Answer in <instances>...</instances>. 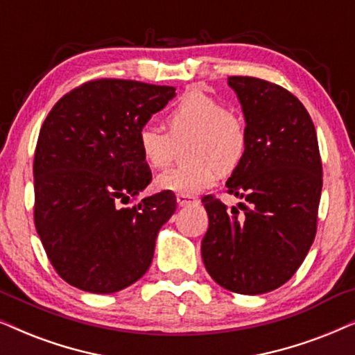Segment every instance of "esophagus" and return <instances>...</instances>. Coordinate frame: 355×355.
<instances>
[{
    "label": "esophagus",
    "instance_id": "obj_1",
    "mask_svg": "<svg viewBox=\"0 0 355 355\" xmlns=\"http://www.w3.org/2000/svg\"><path fill=\"white\" fill-rule=\"evenodd\" d=\"M178 204L181 207H191V205H197L199 204V199H196V197H189V196H181L179 194L176 197Z\"/></svg>",
    "mask_w": 355,
    "mask_h": 355
}]
</instances>
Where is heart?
<instances>
[{"mask_svg": "<svg viewBox=\"0 0 355 355\" xmlns=\"http://www.w3.org/2000/svg\"><path fill=\"white\" fill-rule=\"evenodd\" d=\"M168 132L144 125L137 133L141 158L151 168L171 163L178 144H187L191 163L161 173L155 179L158 191L196 196L217 182L218 174L232 173L248 150V128L241 117L200 87L187 89L166 114Z\"/></svg>", "mask_w": 355, "mask_h": 355, "instance_id": "obj_1", "label": "heart"}]
</instances>
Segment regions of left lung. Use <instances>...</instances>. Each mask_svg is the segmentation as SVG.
I'll return each instance as SVG.
<instances>
[{"label": "left lung", "instance_id": "1", "mask_svg": "<svg viewBox=\"0 0 355 355\" xmlns=\"http://www.w3.org/2000/svg\"><path fill=\"white\" fill-rule=\"evenodd\" d=\"M248 128V150L228 178V194L245 215L214 196L202 199L209 230L202 239L207 272L223 288L259 295L297 272L316 234L323 187L318 138L305 105L274 83L230 76Z\"/></svg>", "mask_w": 355, "mask_h": 355}]
</instances>
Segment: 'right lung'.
<instances>
[{
	"label": "right lung",
	"instance_id": "1",
	"mask_svg": "<svg viewBox=\"0 0 355 355\" xmlns=\"http://www.w3.org/2000/svg\"><path fill=\"white\" fill-rule=\"evenodd\" d=\"M176 87L94 80L63 96L40 128L34 223L57 274L91 293H114L148 270L173 192L128 204L151 181L137 133Z\"/></svg>",
	"mask_w": 355,
	"mask_h": 355
}]
</instances>
